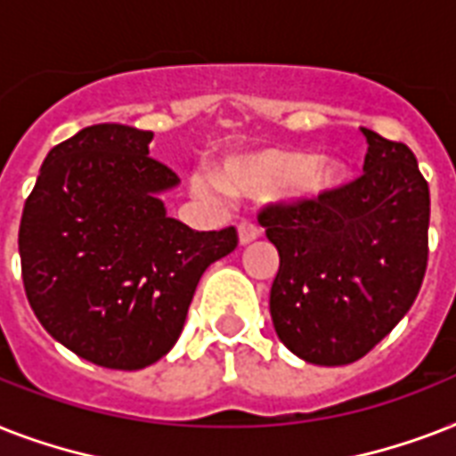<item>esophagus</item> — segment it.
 I'll list each match as a JSON object with an SVG mask.
<instances>
[{
    "label": "esophagus",
    "instance_id": "1",
    "mask_svg": "<svg viewBox=\"0 0 456 456\" xmlns=\"http://www.w3.org/2000/svg\"><path fill=\"white\" fill-rule=\"evenodd\" d=\"M257 236H260V229H257L253 222H241V224H239V243H241V246L253 243Z\"/></svg>",
    "mask_w": 456,
    "mask_h": 456
}]
</instances>
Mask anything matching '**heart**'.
I'll list each match as a JSON object with an SVG mask.
<instances>
[{
  "label": "heart",
  "mask_w": 456,
  "mask_h": 456,
  "mask_svg": "<svg viewBox=\"0 0 456 456\" xmlns=\"http://www.w3.org/2000/svg\"><path fill=\"white\" fill-rule=\"evenodd\" d=\"M347 167L333 156L317 158L303 149H260L232 153L217 165V179L191 177L203 196H267L281 191L296 200H324L346 184Z\"/></svg>",
  "instance_id": "1"
}]
</instances>
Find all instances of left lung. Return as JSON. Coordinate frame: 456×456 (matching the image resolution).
Segmentation results:
<instances>
[{
	"mask_svg": "<svg viewBox=\"0 0 456 456\" xmlns=\"http://www.w3.org/2000/svg\"><path fill=\"white\" fill-rule=\"evenodd\" d=\"M364 175L324 200L260 213L279 250L270 314L300 360L340 367L386 338L417 300L428 260L431 193L414 153L362 127Z\"/></svg>",
	"mask_w": 456,
	"mask_h": 456,
	"instance_id": "8db88e82",
	"label": "left lung"
}]
</instances>
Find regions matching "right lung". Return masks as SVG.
I'll use <instances>...</instances> for the list:
<instances>
[{"instance_id": "right-lung-1", "label": "right lung", "mask_w": 456, "mask_h": 456, "mask_svg": "<svg viewBox=\"0 0 456 456\" xmlns=\"http://www.w3.org/2000/svg\"><path fill=\"white\" fill-rule=\"evenodd\" d=\"M153 132L103 123L46 153L25 200L18 253L39 324L77 357L134 371L177 343L203 272L236 229L196 232L167 217L179 184L149 156Z\"/></svg>"}]
</instances>
